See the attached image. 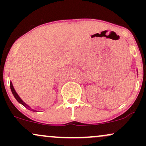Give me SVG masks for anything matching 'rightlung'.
Segmentation results:
<instances>
[{
	"instance_id": "right-lung-1",
	"label": "right lung",
	"mask_w": 146,
	"mask_h": 146,
	"mask_svg": "<svg viewBox=\"0 0 146 146\" xmlns=\"http://www.w3.org/2000/svg\"><path fill=\"white\" fill-rule=\"evenodd\" d=\"M10 88H11V92H12V94L14 95V98H16V100H17V101H18V102H19L20 104H23V106H24L25 107H26L27 108H28V109H29V108H30V109H31V108H30L29 106L27 105L26 104H25V102H23V100H21V98H20V97L18 96V95L17 94V93H16V90H15V89H14V86H13V84H12V83H11V82H10ZM30 109H29V110H30ZM31 110H33V111H35V110H33V109H31Z\"/></svg>"
}]
</instances>
